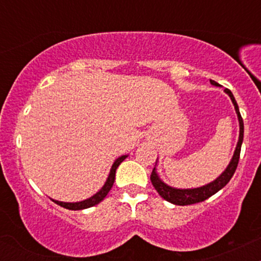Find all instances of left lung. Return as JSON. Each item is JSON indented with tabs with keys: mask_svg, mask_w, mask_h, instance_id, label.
Returning <instances> with one entry per match:
<instances>
[{
	"mask_svg": "<svg viewBox=\"0 0 261 261\" xmlns=\"http://www.w3.org/2000/svg\"><path fill=\"white\" fill-rule=\"evenodd\" d=\"M212 86L216 87H221L217 82L215 81L210 80ZM224 93L228 94V97L232 100L233 106H234V110L237 114V118H238V122H239V137H238V142H237L234 153H233L232 158H230L228 166L226 167V169L221 173L220 175L217 176L215 180L207 182V184L202 185V187H197V188H187V189H181V188H174L170 187V185L164 182L161 179L160 174L157 172V161H155V166L153 170H152L151 174V181L153 184V187L157 193L163 197L166 201H168L170 203H174V205H179V206H184V205H191V203H196V202H201L205 201L206 199H208L210 196L215 195L217 191H220L221 189L224 188L227 185V182L230 180L233 174H234L237 166H238V161H239V154H241V147L242 143H243V135H244V125H243V119H242L241 113H239V108L238 104L233 97L232 92L229 89H224Z\"/></svg>",
	"mask_w": 261,
	"mask_h": 261,
	"instance_id": "left-lung-1",
	"label": "left lung"
}]
</instances>
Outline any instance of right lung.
<instances>
[{"label": "right lung", "mask_w": 261, "mask_h": 261, "mask_svg": "<svg viewBox=\"0 0 261 261\" xmlns=\"http://www.w3.org/2000/svg\"><path fill=\"white\" fill-rule=\"evenodd\" d=\"M127 155L128 154H122V155H120V157H118L115 161H114L106 182H104L103 187L100 188V190H98L94 195H92L91 197H88V199H86V200H82V201H77V202H64V201H59V200H54V199H51V200L55 203H58V205L62 206V207H65L67 210H73V211H77V210H85V208L92 207V206L98 205L100 201H103L104 197L108 195V193L110 191V189L113 188L114 181H115L116 169H118V167L120 166L121 162L124 161Z\"/></svg>", "instance_id": "1"}]
</instances>
